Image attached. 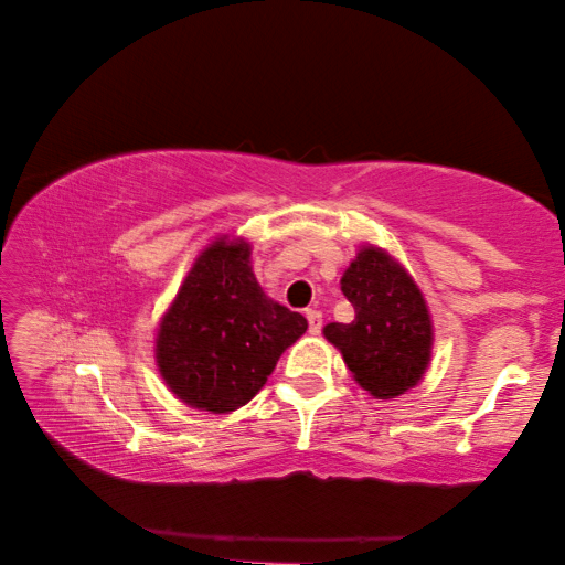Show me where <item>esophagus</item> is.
I'll return each instance as SVG.
<instances>
[{
	"mask_svg": "<svg viewBox=\"0 0 565 565\" xmlns=\"http://www.w3.org/2000/svg\"><path fill=\"white\" fill-rule=\"evenodd\" d=\"M305 318H308V330L312 332V335H318V332L322 330V312L310 308V310H305Z\"/></svg>",
	"mask_w": 565,
	"mask_h": 565,
	"instance_id": "34e87169",
	"label": "esophagus"
}]
</instances>
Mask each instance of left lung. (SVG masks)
<instances>
[{"instance_id": "left-lung-1", "label": "left lung", "mask_w": 565, "mask_h": 565, "mask_svg": "<svg viewBox=\"0 0 565 565\" xmlns=\"http://www.w3.org/2000/svg\"><path fill=\"white\" fill-rule=\"evenodd\" d=\"M353 322H328L326 338L343 353L360 387L387 401L420 381L430 363L433 322L413 277L385 249L363 247L340 280Z\"/></svg>"}]
</instances>
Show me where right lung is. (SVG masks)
<instances>
[{
  "instance_id": "1",
  "label": "right lung",
  "mask_w": 565,
  "mask_h": 565,
  "mask_svg": "<svg viewBox=\"0 0 565 565\" xmlns=\"http://www.w3.org/2000/svg\"><path fill=\"white\" fill-rule=\"evenodd\" d=\"M308 320L263 292L245 239H215L157 330V367L182 403L230 413L260 393Z\"/></svg>"
}]
</instances>
